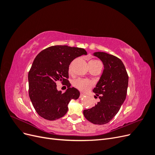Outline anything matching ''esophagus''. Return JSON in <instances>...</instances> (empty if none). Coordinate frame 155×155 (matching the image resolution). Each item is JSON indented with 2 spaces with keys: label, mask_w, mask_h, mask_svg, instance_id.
<instances>
[{
  "label": "esophagus",
  "mask_w": 155,
  "mask_h": 155,
  "mask_svg": "<svg viewBox=\"0 0 155 155\" xmlns=\"http://www.w3.org/2000/svg\"><path fill=\"white\" fill-rule=\"evenodd\" d=\"M85 96V95L84 94L81 93V94H80V96H79V98H82V97H83Z\"/></svg>",
  "instance_id": "obj_1"
}]
</instances>
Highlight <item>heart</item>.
I'll use <instances>...</instances> for the list:
<instances>
[{
    "mask_svg": "<svg viewBox=\"0 0 155 155\" xmlns=\"http://www.w3.org/2000/svg\"><path fill=\"white\" fill-rule=\"evenodd\" d=\"M100 63V62L96 60H91L89 61L88 63L93 64V63ZM68 71L69 72H72V64H70L69 66ZM92 85H93L92 81L87 79L79 78L76 79V80H74L73 82V86L75 88L78 89L79 91H80L83 92H88L92 88Z\"/></svg>",
    "mask_w": 155,
    "mask_h": 155,
    "instance_id": "b5f03b06",
    "label": "heart"
}]
</instances>
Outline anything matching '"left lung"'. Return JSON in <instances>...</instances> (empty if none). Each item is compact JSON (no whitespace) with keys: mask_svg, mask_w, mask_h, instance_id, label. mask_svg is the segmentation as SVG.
Returning <instances> with one entry per match:
<instances>
[{"mask_svg":"<svg viewBox=\"0 0 155 155\" xmlns=\"http://www.w3.org/2000/svg\"><path fill=\"white\" fill-rule=\"evenodd\" d=\"M93 55L99 58L104 66L100 80L93 89L100 101L91 109L84 110L83 114L91 123L104 125L114 118L124 102L129 77L123 62L116 56L101 51Z\"/></svg>","mask_w":155,"mask_h":155,"instance_id":"obj_1","label":"left lung"}]
</instances>
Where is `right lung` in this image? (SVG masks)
Listing matches in <instances>:
<instances>
[{
    "mask_svg": "<svg viewBox=\"0 0 155 155\" xmlns=\"http://www.w3.org/2000/svg\"><path fill=\"white\" fill-rule=\"evenodd\" d=\"M87 54L83 48L56 45L42 50L36 56L28 73L29 96L42 118L51 121L61 118L67 112L70 100L79 97L78 89L70 87L68 68L74 59ZM58 81L68 86L64 93L57 91L56 82Z\"/></svg>",
    "mask_w": 155,
    "mask_h": 155,
    "instance_id": "1",
    "label": "right lung"
}]
</instances>
